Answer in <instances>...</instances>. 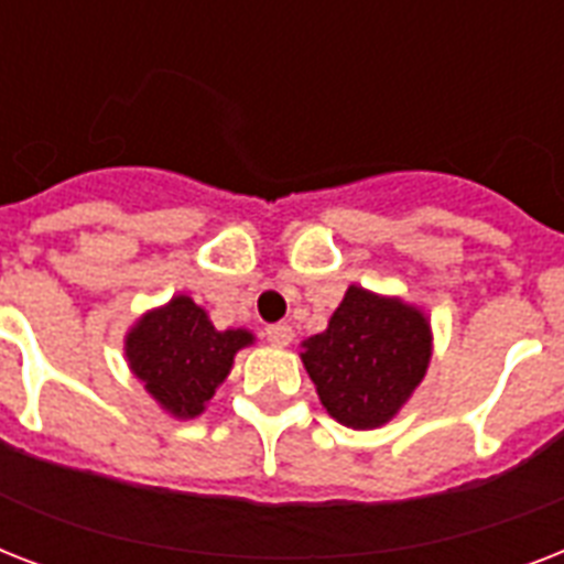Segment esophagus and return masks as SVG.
I'll use <instances>...</instances> for the list:
<instances>
[{
  "instance_id": "1",
  "label": "esophagus",
  "mask_w": 564,
  "mask_h": 564,
  "mask_svg": "<svg viewBox=\"0 0 564 564\" xmlns=\"http://www.w3.org/2000/svg\"><path fill=\"white\" fill-rule=\"evenodd\" d=\"M265 339L272 345H278V348H286V345L292 343V327L283 325V322H278V325H269L265 327Z\"/></svg>"
}]
</instances>
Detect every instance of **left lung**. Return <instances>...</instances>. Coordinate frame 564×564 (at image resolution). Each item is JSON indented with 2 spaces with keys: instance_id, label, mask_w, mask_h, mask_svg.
Here are the masks:
<instances>
[{
  "instance_id": "obj_1",
  "label": "left lung",
  "mask_w": 564,
  "mask_h": 564,
  "mask_svg": "<svg viewBox=\"0 0 564 564\" xmlns=\"http://www.w3.org/2000/svg\"><path fill=\"white\" fill-rule=\"evenodd\" d=\"M301 348L325 410L345 427L375 430L392 421L424 380L433 334L419 307L348 286L327 330Z\"/></svg>"
}]
</instances>
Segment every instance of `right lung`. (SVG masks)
Returning a JSON list of instances; mask_svg holds the SVG:
<instances>
[{"instance_id": "right-lung-1", "label": "right lung", "mask_w": 564, "mask_h": 564, "mask_svg": "<svg viewBox=\"0 0 564 564\" xmlns=\"http://www.w3.org/2000/svg\"><path fill=\"white\" fill-rule=\"evenodd\" d=\"M251 343V330H216L193 299L175 295L137 318L126 336V357L163 410L175 419H195L230 375L239 348Z\"/></svg>"}]
</instances>
